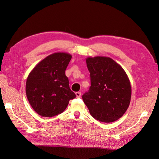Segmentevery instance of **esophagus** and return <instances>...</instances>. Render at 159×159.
<instances>
[{
	"label": "esophagus",
	"instance_id": "esophagus-1",
	"mask_svg": "<svg viewBox=\"0 0 159 159\" xmlns=\"http://www.w3.org/2000/svg\"><path fill=\"white\" fill-rule=\"evenodd\" d=\"M76 96L77 98H80V96H81V93L78 92H76Z\"/></svg>",
	"mask_w": 159,
	"mask_h": 159
}]
</instances>
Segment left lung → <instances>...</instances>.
<instances>
[{
	"mask_svg": "<svg viewBox=\"0 0 159 159\" xmlns=\"http://www.w3.org/2000/svg\"><path fill=\"white\" fill-rule=\"evenodd\" d=\"M86 63L91 86L82 98L91 116L105 123L119 120L131 98L130 82L126 72L110 57H87Z\"/></svg>",
	"mask_w": 159,
	"mask_h": 159,
	"instance_id": "left-lung-1",
	"label": "left lung"
}]
</instances>
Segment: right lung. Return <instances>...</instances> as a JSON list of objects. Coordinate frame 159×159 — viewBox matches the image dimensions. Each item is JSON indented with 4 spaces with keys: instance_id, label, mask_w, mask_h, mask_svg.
I'll list each match as a JSON object with an SVG mask.
<instances>
[{
    "instance_id": "obj_1",
    "label": "right lung",
    "mask_w": 159,
    "mask_h": 159,
    "mask_svg": "<svg viewBox=\"0 0 159 159\" xmlns=\"http://www.w3.org/2000/svg\"><path fill=\"white\" fill-rule=\"evenodd\" d=\"M72 59L66 52H55L46 57L29 73L26 94L29 104L42 117L61 113L69 101L76 98L69 86L66 70Z\"/></svg>"
}]
</instances>
